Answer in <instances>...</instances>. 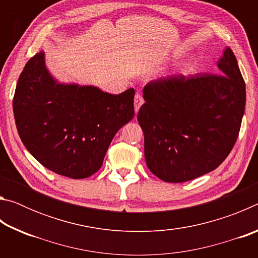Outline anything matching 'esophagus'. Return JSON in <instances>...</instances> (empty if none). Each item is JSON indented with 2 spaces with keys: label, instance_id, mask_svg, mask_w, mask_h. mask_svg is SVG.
<instances>
[{
  "label": "esophagus",
  "instance_id": "esophagus-1",
  "mask_svg": "<svg viewBox=\"0 0 258 258\" xmlns=\"http://www.w3.org/2000/svg\"><path fill=\"white\" fill-rule=\"evenodd\" d=\"M145 102V100H143V97L140 93H138L137 95H135L134 98V108H135V112L139 111L140 107L142 106V103Z\"/></svg>",
  "mask_w": 258,
  "mask_h": 258
}]
</instances>
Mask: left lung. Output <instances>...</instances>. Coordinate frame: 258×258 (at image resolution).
Segmentation results:
<instances>
[{"label": "left lung", "mask_w": 258, "mask_h": 258, "mask_svg": "<svg viewBox=\"0 0 258 258\" xmlns=\"http://www.w3.org/2000/svg\"><path fill=\"white\" fill-rule=\"evenodd\" d=\"M220 74L158 78L143 89L138 120L148 168L165 182L182 183L217 168L237 141L246 85L226 47Z\"/></svg>", "instance_id": "obj_1"}]
</instances>
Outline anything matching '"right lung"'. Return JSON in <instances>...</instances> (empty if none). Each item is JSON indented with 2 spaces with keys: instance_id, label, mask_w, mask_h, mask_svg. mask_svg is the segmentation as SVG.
I'll return each instance as SVG.
<instances>
[{
  "instance_id": "obj_1",
  "label": "right lung",
  "mask_w": 258,
  "mask_h": 258,
  "mask_svg": "<svg viewBox=\"0 0 258 258\" xmlns=\"http://www.w3.org/2000/svg\"><path fill=\"white\" fill-rule=\"evenodd\" d=\"M134 94V89L115 95L93 86L58 84L41 51L28 60L17 83V130L47 169L71 178L89 177L102 166L117 131L133 118Z\"/></svg>"
}]
</instances>
